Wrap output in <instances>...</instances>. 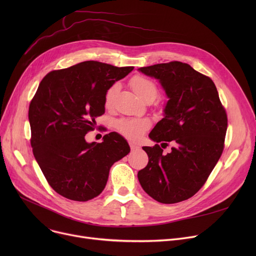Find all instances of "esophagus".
<instances>
[{
  "mask_svg": "<svg viewBox=\"0 0 256 256\" xmlns=\"http://www.w3.org/2000/svg\"><path fill=\"white\" fill-rule=\"evenodd\" d=\"M130 146L132 150H137L138 148H140V146L137 143H134V142H130Z\"/></svg>",
  "mask_w": 256,
  "mask_h": 256,
  "instance_id": "obj_1",
  "label": "esophagus"
}]
</instances>
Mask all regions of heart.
I'll return each instance as SVG.
<instances>
[{
    "label": "heart",
    "mask_w": 256,
    "mask_h": 256,
    "mask_svg": "<svg viewBox=\"0 0 256 256\" xmlns=\"http://www.w3.org/2000/svg\"><path fill=\"white\" fill-rule=\"evenodd\" d=\"M130 86L132 90L137 93V96L143 100H154L158 96V87L152 80L143 76H135L130 80ZM118 91V85L114 84L106 90L104 94V106H111L115 94ZM117 128L126 138L136 140L140 138L144 132L150 128V124L147 119L141 118H124L117 121Z\"/></svg>",
    "instance_id": "obj_1"
}]
</instances>
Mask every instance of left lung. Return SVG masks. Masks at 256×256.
<instances>
[{"instance_id": "8db88e82", "label": "left lung", "mask_w": 256, "mask_h": 256, "mask_svg": "<svg viewBox=\"0 0 256 256\" xmlns=\"http://www.w3.org/2000/svg\"><path fill=\"white\" fill-rule=\"evenodd\" d=\"M138 70L156 78L168 98L164 118L150 134L152 141L163 143L143 147L148 164L138 172V180L158 202H180L200 190L218 163L227 115L212 80L189 64L173 61ZM167 142L174 147L164 155Z\"/></svg>"}]
</instances>
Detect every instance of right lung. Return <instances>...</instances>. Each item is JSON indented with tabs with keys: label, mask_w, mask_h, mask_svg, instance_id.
<instances>
[{
	"label": "right lung",
	"mask_w": 256,
	"mask_h": 256,
	"mask_svg": "<svg viewBox=\"0 0 256 256\" xmlns=\"http://www.w3.org/2000/svg\"><path fill=\"white\" fill-rule=\"evenodd\" d=\"M132 66L85 61L48 72L29 106L31 145L50 186L61 196L87 201L104 189L112 165L130 152L126 140L112 132L102 143L85 135L104 113V94Z\"/></svg>",
	"instance_id": "add662e5"
}]
</instances>
